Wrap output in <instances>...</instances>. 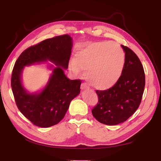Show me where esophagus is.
<instances>
[{"instance_id":"1","label":"esophagus","mask_w":161,"mask_h":161,"mask_svg":"<svg viewBox=\"0 0 161 161\" xmlns=\"http://www.w3.org/2000/svg\"><path fill=\"white\" fill-rule=\"evenodd\" d=\"M88 88H89L88 86H87L85 83H82L81 84V90H83V89H88Z\"/></svg>"}]
</instances>
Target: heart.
Listing matches in <instances>:
<instances>
[{
	"label": "heart",
	"mask_w": 161,
	"mask_h": 161,
	"mask_svg": "<svg viewBox=\"0 0 161 161\" xmlns=\"http://www.w3.org/2000/svg\"><path fill=\"white\" fill-rule=\"evenodd\" d=\"M125 62V53L120 45L111 41L93 43L76 54L70 62L75 74L84 71L92 86L104 90L115 85L121 77Z\"/></svg>",
	"instance_id": "obj_1"
}]
</instances>
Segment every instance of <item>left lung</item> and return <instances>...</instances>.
I'll use <instances>...</instances> for the list:
<instances>
[{
	"instance_id": "left-lung-1",
	"label": "left lung",
	"mask_w": 161,
	"mask_h": 161,
	"mask_svg": "<svg viewBox=\"0 0 161 161\" xmlns=\"http://www.w3.org/2000/svg\"><path fill=\"white\" fill-rule=\"evenodd\" d=\"M121 77L107 90H96L99 101L92 108V115L100 123L112 126L131 116L139 107L145 88V73L139 58L126 46Z\"/></svg>"
}]
</instances>
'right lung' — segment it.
Masks as SVG:
<instances>
[{"label":"right lung","instance_id":"add662e5","mask_svg":"<svg viewBox=\"0 0 161 161\" xmlns=\"http://www.w3.org/2000/svg\"><path fill=\"white\" fill-rule=\"evenodd\" d=\"M72 39L63 35L47 39L24 50L13 67L11 87L20 112L35 126L47 128L64 118L69 103L80 92V80H70L65 76L72 53ZM50 61L57 66L47 85L40 93L27 92L21 82L24 67Z\"/></svg>","mask_w":161,"mask_h":161}]
</instances>
